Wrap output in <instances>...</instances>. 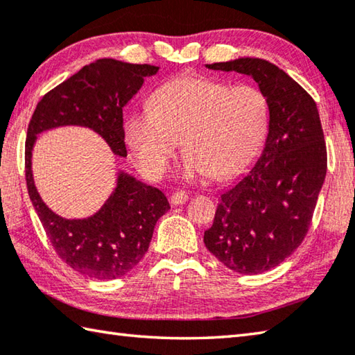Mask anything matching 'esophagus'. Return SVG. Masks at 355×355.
<instances>
[{
  "mask_svg": "<svg viewBox=\"0 0 355 355\" xmlns=\"http://www.w3.org/2000/svg\"><path fill=\"white\" fill-rule=\"evenodd\" d=\"M186 202H188V194H186L184 191H177V192H173L172 197H171V203H172V205H175V206L184 205Z\"/></svg>",
  "mask_w": 355,
  "mask_h": 355,
  "instance_id": "obj_1",
  "label": "esophagus"
}]
</instances>
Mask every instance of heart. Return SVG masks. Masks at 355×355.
<instances>
[{"instance_id": "b5f03b06", "label": "heart", "mask_w": 355, "mask_h": 355, "mask_svg": "<svg viewBox=\"0 0 355 355\" xmlns=\"http://www.w3.org/2000/svg\"><path fill=\"white\" fill-rule=\"evenodd\" d=\"M268 128L270 105L262 89L189 74L155 89L150 110L128 114L124 135L147 178L164 175L182 138L186 175L227 180L259 155Z\"/></svg>"}]
</instances>
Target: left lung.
<instances>
[{"instance_id": "left-lung-1", "label": "left lung", "mask_w": 355, "mask_h": 355, "mask_svg": "<svg viewBox=\"0 0 355 355\" xmlns=\"http://www.w3.org/2000/svg\"><path fill=\"white\" fill-rule=\"evenodd\" d=\"M254 79L270 105L266 147L248 175L225 191L203 242L223 266L257 275L287 259L311 227L327 171L326 141L312 96L262 59L206 65Z\"/></svg>"}]
</instances>
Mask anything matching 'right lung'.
I'll list each match as a JSON object with an SVG mask.
<instances>
[{
	"mask_svg": "<svg viewBox=\"0 0 355 355\" xmlns=\"http://www.w3.org/2000/svg\"><path fill=\"white\" fill-rule=\"evenodd\" d=\"M158 67L101 59L83 67L38 102L24 146L26 186L48 239L60 259L77 273L116 279L143 259L158 218L171 209L166 196L127 173L99 212L82 220L54 214L35 189L31 157L37 135L60 125H83L99 133L114 155L127 157L122 108Z\"/></svg>",
	"mask_w": 355,
	"mask_h": 355,
	"instance_id": "right-lung-1",
	"label": "right lung"
}]
</instances>
